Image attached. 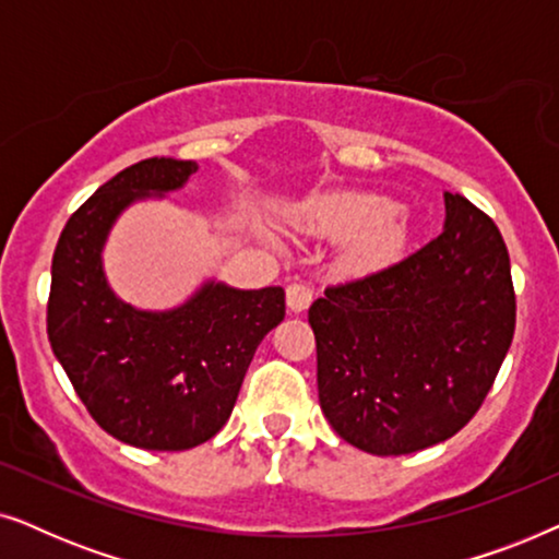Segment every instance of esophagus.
Instances as JSON below:
<instances>
[{"label": "esophagus", "instance_id": "34e87169", "mask_svg": "<svg viewBox=\"0 0 559 559\" xmlns=\"http://www.w3.org/2000/svg\"><path fill=\"white\" fill-rule=\"evenodd\" d=\"M312 302V287L308 282H293V285L287 287V308L293 312H302L308 310Z\"/></svg>", "mask_w": 559, "mask_h": 559}]
</instances>
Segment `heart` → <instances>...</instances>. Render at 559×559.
Here are the masks:
<instances>
[{"instance_id": "heart-1", "label": "heart", "mask_w": 559, "mask_h": 559, "mask_svg": "<svg viewBox=\"0 0 559 559\" xmlns=\"http://www.w3.org/2000/svg\"><path fill=\"white\" fill-rule=\"evenodd\" d=\"M316 231L346 239L343 264L366 274L392 264L407 243V224L389 198L371 193H333L310 203Z\"/></svg>"}]
</instances>
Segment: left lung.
<instances>
[{
    "instance_id": "1",
    "label": "left lung",
    "mask_w": 559,
    "mask_h": 559,
    "mask_svg": "<svg viewBox=\"0 0 559 559\" xmlns=\"http://www.w3.org/2000/svg\"><path fill=\"white\" fill-rule=\"evenodd\" d=\"M445 213L425 247L310 305L320 407L371 455L417 453L463 430L514 338L499 226L461 193H445Z\"/></svg>"
}]
</instances>
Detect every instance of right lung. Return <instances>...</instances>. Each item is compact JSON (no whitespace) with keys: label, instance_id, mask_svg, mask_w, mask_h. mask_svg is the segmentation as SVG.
<instances>
[{"label":"right lung","instance_id":"obj_1","mask_svg":"<svg viewBox=\"0 0 559 559\" xmlns=\"http://www.w3.org/2000/svg\"><path fill=\"white\" fill-rule=\"evenodd\" d=\"M193 159L150 157L104 182L68 218L52 254L48 338L98 427L142 450L211 440L254 350L285 320V289L209 282L180 308L136 310L106 285L102 249L129 203L180 188Z\"/></svg>","mask_w":559,"mask_h":559}]
</instances>
